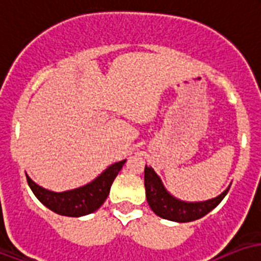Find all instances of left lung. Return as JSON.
Instances as JSON below:
<instances>
[{"label": "left lung", "mask_w": 261, "mask_h": 261, "mask_svg": "<svg viewBox=\"0 0 261 261\" xmlns=\"http://www.w3.org/2000/svg\"><path fill=\"white\" fill-rule=\"evenodd\" d=\"M144 187H146L147 202L156 216L166 219V220L187 223V221L197 220L211 212L212 209L221 202V199L228 193L227 189L224 193L215 199H209L205 202H181L166 193L160 177L151 168L146 165L144 168Z\"/></svg>", "instance_id": "1"}]
</instances>
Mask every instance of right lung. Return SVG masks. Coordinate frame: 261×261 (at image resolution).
<instances>
[{
	"instance_id": "add662e5",
	"label": "right lung",
	"mask_w": 261,
	"mask_h": 261,
	"mask_svg": "<svg viewBox=\"0 0 261 261\" xmlns=\"http://www.w3.org/2000/svg\"><path fill=\"white\" fill-rule=\"evenodd\" d=\"M123 164H125V160L115 162L114 165L107 168L92 183L86 184L80 189L71 190V191H64V193H54V191L42 189L38 184H35L29 176L26 177L27 183L33 190L34 195L45 206L63 216L80 217L95 212L103 205L110 193V187L118 175L119 170L122 169Z\"/></svg>"
}]
</instances>
